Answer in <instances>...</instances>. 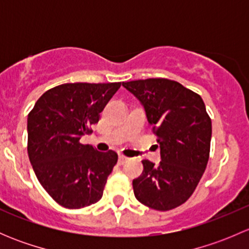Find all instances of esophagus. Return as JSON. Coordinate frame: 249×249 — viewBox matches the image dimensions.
<instances>
[{
	"mask_svg": "<svg viewBox=\"0 0 249 249\" xmlns=\"http://www.w3.org/2000/svg\"><path fill=\"white\" fill-rule=\"evenodd\" d=\"M127 160V158L125 155H119V164H124Z\"/></svg>",
	"mask_w": 249,
	"mask_h": 249,
	"instance_id": "obj_1",
	"label": "esophagus"
}]
</instances>
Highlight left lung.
Wrapping results in <instances>:
<instances>
[{
    "mask_svg": "<svg viewBox=\"0 0 249 249\" xmlns=\"http://www.w3.org/2000/svg\"><path fill=\"white\" fill-rule=\"evenodd\" d=\"M143 105L161 161L142 160L143 172L132 180L136 199L157 211H170L192 196L210 158L212 123L201 96L166 78L123 83Z\"/></svg>",
    "mask_w": 249,
    "mask_h": 249,
    "instance_id": "left-lung-1",
    "label": "left lung"
}]
</instances>
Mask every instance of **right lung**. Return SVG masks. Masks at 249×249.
Wrapping results in <instances>:
<instances>
[{
  "label": "right lung",
  "instance_id": "right-lung-1",
  "mask_svg": "<svg viewBox=\"0 0 249 249\" xmlns=\"http://www.w3.org/2000/svg\"><path fill=\"white\" fill-rule=\"evenodd\" d=\"M122 83H66L44 92L27 117V153L37 179L62 207L97 202L118 161L80 139L91 132Z\"/></svg>",
  "mask_w": 249,
  "mask_h": 249
}]
</instances>
